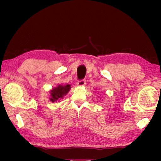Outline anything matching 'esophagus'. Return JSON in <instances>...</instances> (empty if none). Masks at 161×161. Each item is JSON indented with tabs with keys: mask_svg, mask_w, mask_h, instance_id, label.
I'll return each mask as SVG.
<instances>
[{
	"mask_svg": "<svg viewBox=\"0 0 161 161\" xmlns=\"http://www.w3.org/2000/svg\"><path fill=\"white\" fill-rule=\"evenodd\" d=\"M86 84V80L82 79V80H79L77 82V85L78 86H84Z\"/></svg>",
	"mask_w": 161,
	"mask_h": 161,
	"instance_id": "34e87169",
	"label": "esophagus"
}]
</instances>
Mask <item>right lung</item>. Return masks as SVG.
<instances>
[{
  "mask_svg": "<svg viewBox=\"0 0 161 161\" xmlns=\"http://www.w3.org/2000/svg\"><path fill=\"white\" fill-rule=\"evenodd\" d=\"M70 85H59L56 88H53L51 91V98L50 101L52 102L57 101L58 99H62L63 97L66 95L70 89Z\"/></svg>",
  "mask_w": 161,
  "mask_h": 161,
  "instance_id": "1",
  "label": "right lung"
}]
</instances>
